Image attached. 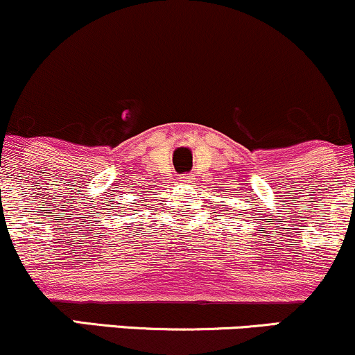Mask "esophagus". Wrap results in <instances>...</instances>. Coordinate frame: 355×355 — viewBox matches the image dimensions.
Segmentation results:
<instances>
[{
  "label": "esophagus",
  "instance_id": "1",
  "mask_svg": "<svg viewBox=\"0 0 355 355\" xmlns=\"http://www.w3.org/2000/svg\"><path fill=\"white\" fill-rule=\"evenodd\" d=\"M180 178H182L180 182H183V183H190L191 180H193V178H191V177H180Z\"/></svg>",
  "mask_w": 355,
  "mask_h": 355
}]
</instances>
